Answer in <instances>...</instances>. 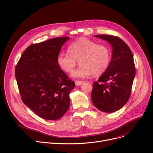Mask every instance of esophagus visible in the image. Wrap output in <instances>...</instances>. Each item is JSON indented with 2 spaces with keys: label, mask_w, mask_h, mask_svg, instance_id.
Listing matches in <instances>:
<instances>
[{
  "label": "esophagus",
  "mask_w": 153,
  "mask_h": 153,
  "mask_svg": "<svg viewBox=\"0 0 153 153\" xmlns=\"http://www.w3.org/2000/svg\"><path fill=\"white\" fill-rule=\"evenodd\" d=\"M82 81H79V80H76L75 81V85H76V86H79V85H81L82 84Z\"/></svg>",
  "instance_id": "34e87169"
}]
</instances>
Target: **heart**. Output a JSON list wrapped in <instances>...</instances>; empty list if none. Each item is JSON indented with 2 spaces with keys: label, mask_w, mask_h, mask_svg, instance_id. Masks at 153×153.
Returning a JSON list of instances; mask_svg holds the SVG:
<instances>
[{
  "label": "heart",
  "mask_w": 153,
  "mask_h": 153,
  "mask_svg": "<svg viewBox=\"0 0 153 153\" xmlns=\"http://www.w3.org/2000/svg\"><path fill=\"white\" fill-rule=\"evenodd\" d=\"M68 53L60 52L57 57L59 67L66 73H71L76 65H81L71 74L74 78H83L93 74L101 75L108 68L111 59V51L109 46L86 38H81L71 43Z\"/></svg>",
  "instance_id": "heart-1"
}]
</instances>
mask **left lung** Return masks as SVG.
Returning a JSON list of instances; mask_svg holds the SVG:
<instances>
[{"label":"left lung","mask_w":153,"mask_h":153,"mask_svg":"<svg viewBox=\"0 0 153 153\" xmlns=\"http://www.w3.org/2000/svg\"><path fill=\"white\" fill-rule=\"evenodd\" d=\"M108 42L112 47L110 64L104 74L93 83L91 100L97 109L114 112L125 105L130 97L135 76L132 52L120 38L112 35H94Z\"/></svg>","instance_id":"left-lung-1"}]
</instances>
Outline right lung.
<instances>
[{"instance_id": "right-lung-1", "label": "right lung", "mask_w": 153, "mask_h": 153, "mask_svg": "<svg viewBox=\"0 0 153 153\" xmlns=\"http://www.w3.org/2000/svg\"><path fill=\"white\" fill-rule=\"evenodd\" d=\"M69 39L59 37L30 45L15 67L22 101L44 119H59L69 108L75 82L57 63L62 46Z\"/></svg>"}]
</instances>
